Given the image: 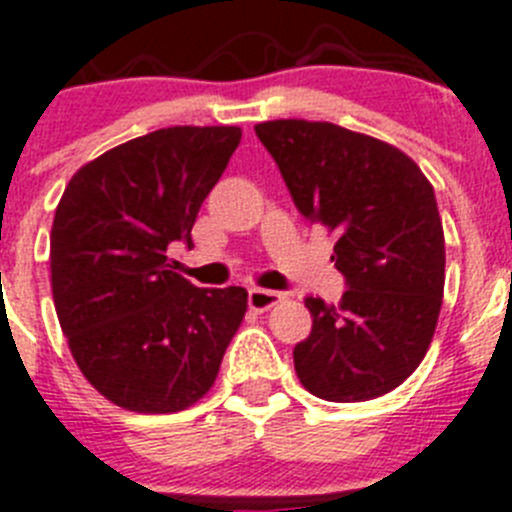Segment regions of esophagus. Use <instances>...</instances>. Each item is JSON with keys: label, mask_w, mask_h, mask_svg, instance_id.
<instances>
[{"label": "esophagus", "mask_w": 512, "mask_h": 512, "mask_svg": "<svg viewBox=\"0 0 512 512\" xmlns=\"http://www.w3.org/2000/svg\"><path fill=\"white\" fill-rule=\"evenodd\" d=\"M283 301V293L278 290H267V288H250V296H247V303L255 311H267V308L278 306Z\"/></svg>", "instance_id": "esophagus-1"}]
</instances>
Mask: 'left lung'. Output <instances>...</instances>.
Listing matches in <instances>:
<instances>
[{
    "mask_svg": "<svg viewBox=\"0 0 512 512\" xmlns=\"http://www.w3.org/2000/svg\"><path fill=\"white\" fill-rule=\"evenodd\" d=\"M308 222L336 232L342 301L306 298L298 380L331 403L390 393L426 357L444 298V229L434 186L398 147L331 122L255 124Z\"/></svg>",
    "mask_w": 512,
    "mask_h": 512,
    "instance_id": "8db88e82",
    "label": "left lung"
}]
</instances>
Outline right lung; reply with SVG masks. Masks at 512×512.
I'll list each match as a JSON object with an SVG mask.
<instances>
[{
	"instance_id": "obj_1",
	"label": "right lung",
	"mask_w": 512,
	"mask_h": 512,
	"mask_svg": "<svg viewBox=\"0 0 512 512\" xmlns=\"http://www.w3.org/2000/svg\"><path fill=\"white\" fill-rule=\"evenodd\" d=\"M239 140V127L135 137L78 168L55 209V313L78 370L124 411L204 398L245 319V288H196L170 265Z\"/></svg>"
}]
</instances>
